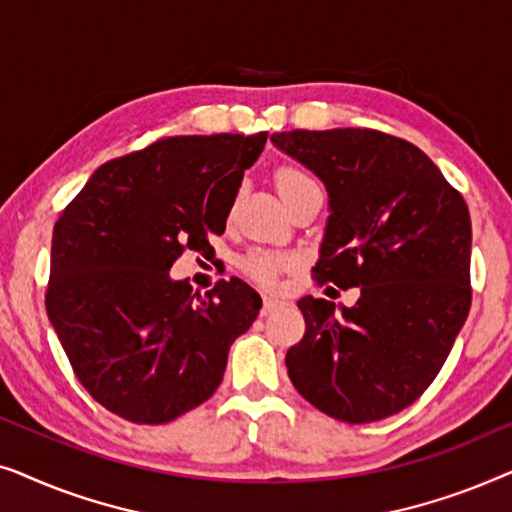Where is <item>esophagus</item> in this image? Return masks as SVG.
Segmentation results:
<instances>
[{
    "mask_svg": "<svg viewBox=\"0 0 512 512\" xmlns=\"http://www.w3.org/2000/svg\"><path fill=\"white\" fill-rule=\"evenodd\" d=\"M284 303V300L282 298H277V296H265L263 298V307H261V314H263V317H268V314L270 312H275L277 310V307L279 305H282Z\"/></svg>",
    "mask_w": 512,
    "mask_h": 512,
    "instance_id": "34e87169",
    "label": "esophagus"
}]
</instances>
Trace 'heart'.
Returning a JSON list of instances; mask_svg holds the SVG:
<instances>
[{
  "instance_id": "1",
  "label": "heart",
  "mask_w": 512,
  "mask_h": 512,
  "mask_svg": "<svg viewBox=\"0 0 512 512\" xmlns=\"http://www.w3.org/2000/svg\"><path fill=\"white\" fill-rule=\"evenodd\" d=\"M275 181H277V188L282 195L296 191V188H300V186L314 184L310 174L300 170V167H293V165L279 167L275 174ZM296 265H298V258L293 254H279V251L258 249V251H251V254L244 258L242 268L251 279H254V282L263 284V286H272L282 272L296 268Z\"/></svg>"
}]
</instances>
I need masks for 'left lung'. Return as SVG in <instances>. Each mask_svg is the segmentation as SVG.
<instances>
[{
    "label": "left lung",
    "mask_w": 512,
    "mask_h": 512,
    "mask_svg": "<svg viewBox=\"0 0 512 512\" xmlns=\"http://www.w3.org/2000/svg\"><path fill=\"white\" fill-rule=\"evenodd\" d=\"M331 195L317 286H361L354 307L298 300L305 335L286 352L298 394L328 417L368 424L429 389L471 310V216L415 144L370 128L270 137ZM331 289H326V293Z\"/></svg>",
    "instance_id": "obj_1"
}]
</instances>
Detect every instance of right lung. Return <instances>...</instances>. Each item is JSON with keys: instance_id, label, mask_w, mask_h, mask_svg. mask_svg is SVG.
Segmentation results:
<instances>
[{"instance_id": "obj_1", "label": "right lung", "mask_w": 512, "mask_h": 512, "mask_svg": "<svg viewBox=\"0 0 512 512\" xmlns=\"http://www.w3.org/2000/svg\"><path fill=\"white\" fill-rule=\"evenodd\" d=\"M268 132L163 137L97 167L53 228L46 312L74 375L132 424H167L223 380L261 296L219 279L205 298L172 282L186 249L223 235Z\"/></svg>"}]
</instances>
